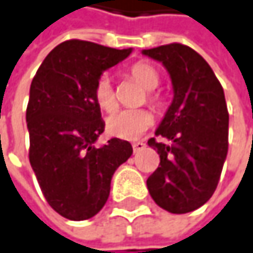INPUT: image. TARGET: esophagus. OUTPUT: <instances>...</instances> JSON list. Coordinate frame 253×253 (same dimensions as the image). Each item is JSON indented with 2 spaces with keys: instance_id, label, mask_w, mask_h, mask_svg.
Here are the masks:
<instances>
[{
  "instance_id": "obj_1",
  "label": "esophagus",
  "mask_w": 253,
  "mask_h": 253,
  "mask_svg": "<svg viewBox=\"0 0 253 253\" xmlns=\"http://www.w3.org/2000/svg\"><path fill=\"white\" fill-rule=\"evenodd\" d=\"M131 146H133L134 153H137V152H140V150L145 149V146H146V145H145L143 142H133V145H131Z\"/></svg>"
}]
</instances>
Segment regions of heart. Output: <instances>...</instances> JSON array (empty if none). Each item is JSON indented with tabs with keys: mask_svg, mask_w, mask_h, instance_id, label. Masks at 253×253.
I'll use <instances>...</instances> for the list:
<instances>
[{
	"mask_svg": "<svg viewBox=\"0 0 253 253\" xmlns=\"http://www.w3.org/2000/svg\"><path fill=\"white\" fill-rule=\"evenodd\" d=\"M130 77L134 80L139 85H142L148 92V100L152 104H158V97L152 94V91L159 85L161 78L158 71L145 62H139L130 68ZM94 98L98 104L100 108L105 111H113L117 105L116 100V92L113 88L111 80L107 74H103L94 88ZM153 125V116L152 113L145 108H126V110H119L114 114H111L107 119L105 128L111 136L120 137V139H137L142 136L150 126Z\"/></svg>",
	"mask_w": 253,
	"mask_h": 253,
	"instance_id": "b5f03b06",
	"label": "heart"
}]
</instances>
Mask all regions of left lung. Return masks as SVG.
Listing matches in <instances>:
<instances>
[{
	"mask_svg": "<svg viewBox=\"0 0 253 253\" xmlns=\"http://www.w3.org/2000/svg\"><path fill=\"white\" fill-rule=\"evenodd\" d=\"M142 53L161 62L172 82L173 98L149 139L161 162L146 181L153 201L173 214L194 211L214 193L227 156L229 113L210 65L188 46L171 43Z\"/></svg>",
	"mask_w": 253,
	"mask_h": 253,
	"instance_id": "8db88e82",
	"label": "left lung"
}]
</instances>
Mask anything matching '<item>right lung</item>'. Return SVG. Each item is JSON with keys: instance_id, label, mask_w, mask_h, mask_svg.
<instances>
[{"instance_id": "1", "label": "right lung", "mask_w": 253, "mask_h": 253, "mask_svg": "<svg viewBox=\"0 0 253 253\" xmlns=\"http://www.w3.org/2000/svg\"><path fill=\"white\" fill-rule=\"evenodd\" d=\"M131 50L68 40L46 56L32 81L26 111L30 165L50 207L69 220L94 217L103 209L113 175L133 153L117 137L95 146L105 123L94 98L104 71Z\"/></svg>"}]
</instances>
